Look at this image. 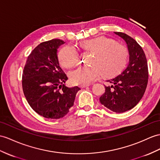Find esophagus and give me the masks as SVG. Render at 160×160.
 Wrapping results in <instances>:
<instances>
[{
	"mask_svg": "<svg viewBox=\"0 0 160 160\" xmlns=\"http://www.w3.org/2000/svg\"><path fill=\"white\" fill-rule=\"evenodd\" d=\"M89 85H81L80 88H85L89 87Z\"/></svg>",
	"mask_w": 160,
	"mask_h": 160,
	"instance_id": "34e87169",
	"label": "esophagus"
}]
</instances>
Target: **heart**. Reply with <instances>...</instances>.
<instances>
[{
    "instance_id": "heart-1",
    "label": "heart",
    "mask_w": 160,
    "mask_h": 160,
    "mask_svg": "<svg viewBox=\"0 0 160 160\" xmlns=\"http://www.w3.org/2000/svg\"><path fill=\"white\" fill-rule=\"evenodd\" d=\"M81 47L93 53L92 65L80 67L71 73L72 82L77 85L89 84L102 75L111 77L118 74L125 67L128 52L124 46L104 37L91 38L82 42ZM60 64L65 68L75 67L79 62V54L72 45L64 47L58 53Z\"/></svg>"
}]
</instances>
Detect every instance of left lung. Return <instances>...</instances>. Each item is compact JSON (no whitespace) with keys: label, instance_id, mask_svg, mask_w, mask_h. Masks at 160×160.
<instances>
[{"label":"left lung","instance_id":"left-lung-1","mask_svg":"<svg viewBox=\"0 0 160 160\" xmlns=\"http://www.w3.org/2000/svg\"><path fill=\"white\" fill-rule=\"evenodd\" d=\"M126 42L129 53V63L124 71L107 81L100 102L111 111L121 113L134 108L141 100L146 90L149 78L145 52L134 38L128 34L114 32Z\"/></svg>","mask_w":160,"mask_h":160}]
</instances>
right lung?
<instances>
[{"label": "right lung", "mask_w": 160, "mask_h": 160, "mask_svg": "<svg viewBox=\"0 0 160 160\" xmlns=\"http://www.w3.org/2000/svg\"><path fill=\"white\" fill-rule=\"evenodd\" d=\"M65 43L60 39L42 42L26 60L22 75L24 96L32 109L48 119H60L73 106L77 86L64 84L68 77L60 67L58 49Z\"/></svg>", "instance_id": "right-lung-1"}]
</instances>
